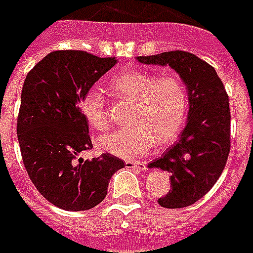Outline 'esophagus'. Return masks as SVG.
I'll return each instance as SVG.
<instances>
[{"label":"esophagus","instance_id":"1","mask_svg":"<svg viewBox=\"0 0 253 253\" xmlns=\"http://www.w3.org/2000/svg\"><path fill=\"white\" fill-rule=\"evenodd\" d=\"M126 166L127 168H135V169L137 170H144L145 168H147V165H145V162L143 161H133V160H126Z\"/></svg>","mask_w":253,"mask_h":253}]
</instances>
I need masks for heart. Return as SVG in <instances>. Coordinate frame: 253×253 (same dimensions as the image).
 I'll use <instances>...</instances> for the list:
<instances>
[{
    "instance_id": "1",
    "label": "heart",
    "mask_w": 253,
    "mask_h": 253,
    "mask_svg": "<svg viewBox=\"0 0 253 253\" xmlns=\"http://www.w3.org/2000/svg\"><path fill=\"white\" fill-rule=\"evenodd\" d=\"M110 87L120 97L132 101L127 127L101 135L97 145L102 151L120 157H133L153 145L171 140L186 118L187 89L175 74L131 71L112 80ZM80 110L87 122L98 131L109 127L105 98L97 91L85 92Z\"/></svg>"
}]
</instances>
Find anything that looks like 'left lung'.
<instances>
[{
    "mask_svg": "<svg viewBox=\"0 0 253 253\" xmlns=\"http://www.w3.org/2000/svg\"><path fill=\"white\" fill-rule=\"evenodd\" d=\"M136 59L147 65H169L187 85L186 127L179 139L148 165L170 173L171 187L159 204L184 208L208 194L225 169L230 153L229 96L215 70L192 53L171 50Z\"/></svg>",
    "mask_w": 253,
    "mask_h": 253,
    "instance_id": "8db88e82",
    "label": "left lung"
}]
</instances>
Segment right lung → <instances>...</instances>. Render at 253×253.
<instances>
[{
	"label": "right lung",
	"instance_id": "right-lung-1",
	"mask_svg": "<svg viewBox=\"0 0 253 253\" xmlns=\"http://www.w3.org/2000/svg\"><path fill=\"white\" fill-rule=\"evenodd\" d=\"M117 63L84 50H55L24 80L16 133L27 174L42 196L65 211L100 204L110 178L125 164L110 153L79 159L92 149L80 100Z\"/></svg>",
	"mask_w": 253,
	"mask_h": 253
}]
</instances>
